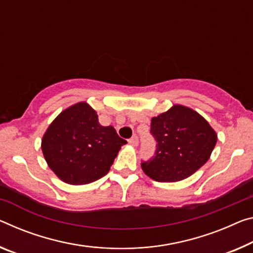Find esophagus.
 I'll return each mask as SVG.
<instances>
[{
  "instance_id": "34e87169",
  "label": "esophagus",
  "mask_w": 253,
  "mask_h": 253,
  "mask_svg": "<svg viewBox=\"0 0 253 253\" xmlns=\"http://www.w3.org/2000/svg\"><path fill=\"white\" fill-rule=\"evenodd\" d=\"M128 143H129L130 145H133V146H137L138 145V137L136 135H134L133 137L128 139Z\"/></svg>"
}]
</instances>
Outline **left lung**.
I'll use <instances>...</instances> for the list:
<instances>
[{"mask_svg": "<svg viewBox=\"0 0 253 253\" xmlns=\"http://www.w3.org/2000/svg\"><path fill=\"white\" fill-rule=\"evenodd\" d=\"M151 134L158 143L156 151L141 164L145 174L159 182L190 177L208 161L217 142L205 118L180 105L152 118Z\"/></svg>", "mask_w": 253, "mask_h": 253, "instance_id": "left-lung-1", "label": "left lung"}]
</instances>
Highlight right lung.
I'll return each instance as SVG.
<instances>
[{
	"mask_svg": "<svg viewBox=\"0 0 253 253\" xmlns=\"http://www.w3.org/2000/svg\"><path fill=\"white\" fill-rule=\"evenodd\" d=\"M127 142L112 126H101L86 102L67 108L47 128L42 150L48 167L64 182L85 184L110 170Z\"/></svg>",
	"mask_w": 253,
	"mask_h": 253,
	"instance_id": "right-lung-1",
	"label": "right lung"
}]
</instances>
